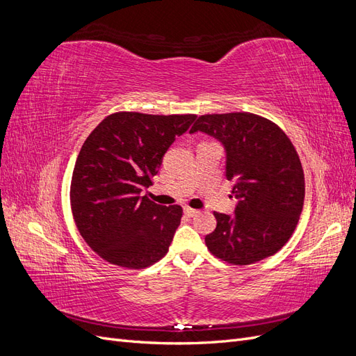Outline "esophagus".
<instances>
[{
	"label": "esophagus",
	"instance_id": "1",
	"mask_svg": "<svg viewBox=\"0 0 356 356\" xmlns=\"http://www.w3.org/2000/svg\"><path fill=\"white\" fill-rule=\"evenodd\" d=\"M184 213L187 215V217H196V215L199 213V211H197V209H193V208L186 207V208H184Z\"/></svg>",
	"mask_w": 356,
	"mask_h": 356
}]
</instances>
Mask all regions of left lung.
I'll use <instances>...</instances> for the list:
<instances>
[{
	"label": "left lung",
	"mask_w": 356,
	"mask_h": 356,
	"mask_svg": "<svg viewBox=\"0 0 356 356\" xmlns=\"http://www.w3.org/2000/svg\"><path fill=\"white\" fill-rule=\"evenodd\" d=\"M203 132L225 149V177L238 199L233 215L213 212L217 227L204 238L222 261L252 264L276 254L296 230L305 203V174L281 127L252 113L200 115Z\"/></svg>",
	"instance_id": "8db88e82"
}]
</instances>
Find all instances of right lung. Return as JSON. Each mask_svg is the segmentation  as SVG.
Returning a JSON list of instances; mask_svg holds the SVG:
<instances>
[{
  "instance_id": "right-lung-1",
  "label": "right lung",
  "mask_w": 356,
  "mask_h": 356,
  "mask_svg": "<svg viewBox=\"0 0 356 356\" xmlns=\"http://www.w3.org/2000/svg\"><path fill=\"white\" fill-rule=\"evenodd\" d=\"M195 120V114L114 113L84 141L72 172L71 209L83 239L104 260L144 268L166 255L182 208L161 207L143 191Z\"/></svg>"
}]
</instances>
